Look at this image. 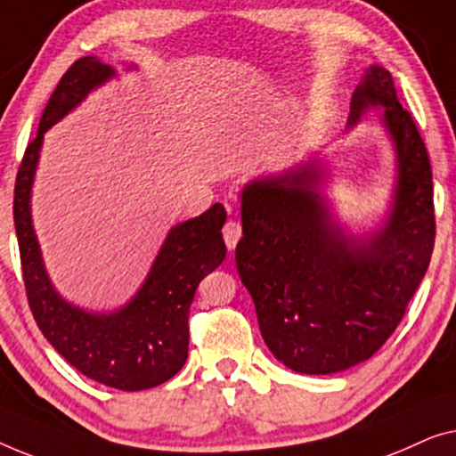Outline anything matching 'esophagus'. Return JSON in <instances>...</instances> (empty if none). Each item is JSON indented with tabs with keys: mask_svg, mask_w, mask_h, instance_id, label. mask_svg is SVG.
Listing matches in <instances>:
<instances>
[{
	"mask_svg": "<svg viewBox=\"0 0 456 456\" xmlns=\"http://www.w3.org/2000/svg\"><path fill=\"white\" fill-rule=\"evenodd\" d=\"M223 240H225L227 248H235L237 241L241 240V225L237 221H227L223 227Z\"/></svg>",
	"mask_w": 456,
	"mask_h": 456,
	"instance_id": "obj_1",
	"label": "esophagus"
}]
</instances>
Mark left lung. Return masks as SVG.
<instances>
[{
	"label": "left lung",
	"instance_id": "left-lung-1",
	"mask_svg": "<svg viewBox=\"0 0 456 456\" xmlns=\"http://www.w3.org/2000/svg\"><path fill=\"white\" fill-rule=\"evenodd\" d=\"M384 105L399 157L395 208L380 233L355 243L330 227L314 167L258 179L241 194L235 260L273 355L301 374H332L388 341L429 266L436 237L432 167L388 69L371 66L351 97L349 124Z\"/></svg>",
	"mask_w": 456,
	"mask_h": 456
}]
</instances>
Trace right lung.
Returning <instances> with one entry per match:
<instances>
[{
	"label": "right lung",
	"instance_id": "add662e5",
	"mask_svg": "<svg viewBox=\"0 0 456 456\" xmlns=\"http://www.w3.org/2000/svg\"><path fill=\"white\" fill-rule=\"evenodd\" d=\"M109 76L113 69L93 55L76 60L61 76L18 167L14 225L24 289L45 338L86 378L132 393L167 382L188 359L190 305L200 281L225 260L221 229L227 213L221 204H213L196 219L173 227L144 287L124 310L93 316L53 291L30 225V183L38 151L43 134Z\"/></svg>",
	"mask_w": 456,
	"mask_h": 456
}]
</instances>
